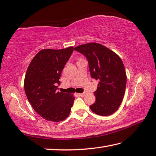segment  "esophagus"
Wrapping results in <instances>:
<instances>
[{
  "label": "esophagus",
  "instance_id": "esophagus-1",
  "mask_svg": "<svg viewBox=\"0 0 156 156\" xmlns=\"http://www.w3.org/2000/svg\"><path fill=\"white\" fill-rule=\"evenodd\" d=\"M79 96H80V97H84V95H85V93H79V94H78Z\"/></svg>",
  "mask_w": 156,
  "mask_h": 156
}]
</instances>
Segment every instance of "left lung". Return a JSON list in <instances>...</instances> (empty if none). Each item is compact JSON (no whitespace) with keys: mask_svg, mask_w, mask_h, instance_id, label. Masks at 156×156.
Masks as SVG:
<instances>
[{"mask_svg":"<svg viewBox=\"0 0 156 156\" xmlns=\"http://www.w3.org/2000/svg\"><path fill=\"white\" fill-rule=\"evenodd\" d=\"M74 50L87 57L91 77L99 81L90 106L94 114L109 115L119 108L125 93L126 74L122 61L114 51L96 42L79 45Z\"/></svg>","mask_w":156,"mask_h":156,"instance_id":"1","label":"left lung"}]
</instances>
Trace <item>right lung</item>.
I'll return each instance as SVG.
<instances>
[{
	"mask_svg": "<svg viewBox=\"0 0 156 156\" xmlns=\"http://www.w3.org/2000/svg\"><path fill=\"white\" fill-rule=\"evenodd\" d=\"M74 47L42 49L27 68L24 89L33 109L46 120L63 121L68 116L74 103L73 94L57 91L61 74Z\"/></svg>",
	"mask_w": 156,
	"mask_h": 156,
	"instance_id": "1",
	"label": "right lung"
}]
</instances>
